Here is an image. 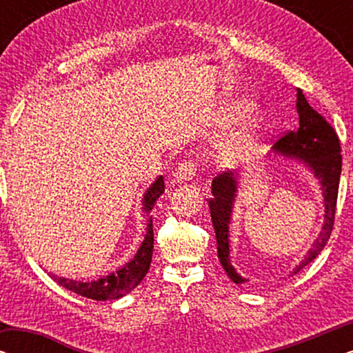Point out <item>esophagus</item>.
<instances>
[{"label":"esophagus","instance_id":"esophagus-1","mask_svg":"<svg viewBox=\"0 0 353 353\" xmlns=\"http://www.w3.org/2000/svg\"><path fill=\"white\" fill-rule=\"evenodd\" d=\"M196 173V168H194V163L192 162H183L178 165V168L173 173V178H175V181L178 183H186L192 180V176H194Z\"/></svg>","mask_w":353,"mask_h":353}]
</instances>
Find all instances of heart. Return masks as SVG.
Segmentation results:
<instances>
[{
  "label": "heart",
  "instance_id": "b5f03b06",
  "mask_svg": "<svg viewBox=\"0 0 353 353\" xmlns=\"http://www.w3.org/2000/svg\"><path fill=\"white\" fill-rule=\"evenodd\" d=\"M250 109V104L248 101H233V103L225 104L221 110L216 115V123L225 127L238 120L241 115H244ZM259 130H260V119L250 117L238 132L231 134L226 141L221 144L216 154V161L221 165L231 167L236 163L243 162L250 152L254 151L255 144L259 139Z\"/></svg>",
  "mask_w": 353,
  "mask_h": 353
}]
</instances>
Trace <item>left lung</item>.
<instances>
[{
	"mask_svg": "<svg viewBox=\"0 0 353 353\" xmlns=\"http://www.w3.org/2000/svg\"><path fill=\"white\" fill-rule=\"evenodd\" d=\"M296 108L299 114V128L296 132L284 134L276 144H273L272 152H268L267 157L270 161H272V156L297 161L313 173V176L320 183L323 205H325V215H323L325 220H323L320 236L313 243V248L308 249L305 257L301 263L296 265L291 274L299 273L303 267L313 262L330 239L332 225H334L342 168L341 144L334 128L315 109H312L302 90L299 88ZM241 178H243V172H223L221 175L215 176L212 180V196L209 199L219 260L231 281L236 284L248 283V279L236 272L230 257V225L236 197L239 192Z\"/></svg>",
	"mask_w": 353,
	"mask_h": 353,
	"instance_id": "1",
	"label": "left lung"
}]
</instances>
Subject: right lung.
Returning a JSON list of instances; mask_svg holds the SVG:
<instances>
[{"instance_id": "add662e5", "label": "right lung", "mask_w": 353, "mask_h": 353, "mask_svg": "<svg viewBox=\"0 0 353 353\" xmlns=\"http://www.w3.org/2000/svg\"><path fill=\"white\" fill-rule=\"evenodd\" d=\"M165 186H163V178L159 175L156 181L148 188L146 192L143 194V212L148 216L146 234L139 249L134 254V257L120 267L115 272L101 276L96 281H77V279L57 276V274L50 273V276L59 284V286L69 289V291L79 294L81 297L93 299V301H115L127 296L132 292L143 278L146 276L149 267H151L152 260V249H154V231H152V216H149V212L152 210L156 201L163 194Z\"/></svg>"}]
</instances>
